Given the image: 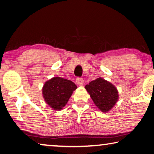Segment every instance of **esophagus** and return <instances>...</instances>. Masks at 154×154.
<instances>
[{
	"instance_id": "1",
	"label": "esophagus",
	"mask_w": 154,
	"mask_h": 154,
	"mask_svg": "<svg viewBox=\"0 0 154 154\" xmlns=\"http://www.w3.org/2000/svg\"><path fill=\"white\" fill-rule=\"evenodd\" d=\"M76 83L77 85H82L83 83V79L82 77H77L76 79Z\"/></svg>"
}]
</instances>
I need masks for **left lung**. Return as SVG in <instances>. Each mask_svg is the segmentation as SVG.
<instances>
[{"label":"left lung","instance_id":"1","mask_svg":"<svg viewBox=\"0 0 154 154\" xmlns=\"http://www.w3.org/2000/svg\"><path fill=\"white\" fill-rule=\"evenodd\" d=\"M95 105L103 112H109L119 99L116 87L108 81L98 77L85 86Z\"/></svg>","mask_w":154,"mask_h":154}]
</instances>
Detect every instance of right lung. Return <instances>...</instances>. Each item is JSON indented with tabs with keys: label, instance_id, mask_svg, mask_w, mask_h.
Wrapping results in <instances>:
<instances>
[{
	"label": "right lung",
	"instance_id": "add662e5",
	"mask_svg": "<svg viewBox=\"0 0 154 154\" xmlns=\"http://www.w3.org/2000/svg\"><path fill=\"white\" fill-rule=\"evenodd\" d=\"M77 86L71 81L54 77L44 83L42 94L44 100L55 111H60L66 105Z\"/></svg>",
	"mask_w": 154,
	"mask_h": 154
}]
</instances>
